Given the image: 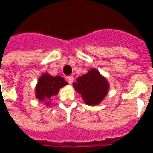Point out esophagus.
Wrapping results in <instances>:
<instances>
[{"instance_id": "obj_1", "label": "esophagus", "mask_w": 153, "mask_h": 153, "mask_svg": "<svg viewBox=\"0 0 153 153\" xmlns=\"http://www.w3.org/2000/svg\"><path fill=\"white\" fill-rule=\"evenodd\" d=\"M73 80H74V77L73 76H68L67 77V82L71 84V83H73Z\"/></svg>"}]
</instances>
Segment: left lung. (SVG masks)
Wrapping results in <instances>:
<instances>
[{
    "label": "left lung",
    "instance_id": "8db88e82",
    "mask_svg": "<svg viewBox=\"0 0 153 153\" xmlns=\"http://www.w3.org/2000/svg\"><path fill=\"white\" fill-rule=\"evenodd\" d=\"M74 88L81 94L83 102L88 106H97L108 94L109 82L96 69H91L79 76L74 83Z\"/></svg>",
    "mask_w": 153,
    "mask_h": 153
}]
</instances>
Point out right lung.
<instances>
[{
  "label": "right lung",
  "mask_w": 153,
  "mask_h": 153,
  "mask_svg": "<svg viewBox=\"0 0 153 153\" xmlns=\"http://www.w3.org/2000/svg\"><path fill=\"white\" fill-rule=\"evenodd\" d=\"M68 83L64 78L51 76L48 73H44L38 78V83L35 87V96L39 102H44L45 105L49 106L54 96H56L60 88L66 86Z\"/></svg>",
  "instance_id": "right-lung-1"
}]
</instances>
